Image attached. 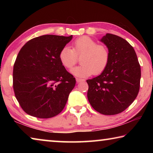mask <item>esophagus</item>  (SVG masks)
<instances>
[{
    "instance_id": "obj_1",
    "label": "esophagus",
    "mask_w": 153,
    "mask_h": 153,
    "mask_svg": "<svg viewBox=\"0 0 153 153\" xmlns=\"http://www.w3.org/2000/svg\"><path fill=\"white\" fill-rule=\"evenodd\" d=\"M84 79H80V78H76V82L77 83H79V82H84Z\"/></svg>"
}]
</instances>
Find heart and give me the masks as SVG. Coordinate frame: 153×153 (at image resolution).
<instances>
[{"label": "heart", "instance_id": "b5f03b06", "mask_svg": "<svg viewBox=\"0 0 153 153\" xmlns=\"http://www.w3.org/2000/svg\"><path fill=\"white\" fill-rule=\"evenodd\" d=\"M79 66L74 67L71 73L78 77H87L92 74L98 75L105 70L109 60V53L105 46L98 45L87 36L77 39L72 45V49L65 46L59 53L61 63L67 69H71L80 56Z\"/></svg>", "mask_w": 153, "mask_h": 153}]
</instances>
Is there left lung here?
<instances>
[{
    "label": "left lung",
    "mask_w": 153,
    "mask_h": 153,
    "mask_svg": "<svg viewBox=\"0 0 153 153\" xmlns=\"http://www.w3.org/2000/svg\"><path fill=\"white\" fill-rule=\"evenodd\" d=\"M109 53L107 67L88 79L87 96L94 110L106 115L126 109L138 94L141 69L134 48L120 36L107 33L100 40Z\"/></svg>",
    "instance_id": "obj_1"
}]
</instances>
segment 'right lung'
I'll return each instance as SVG.
<instances>
[{
	"mask_svg": "<svg viewBox=\"0 0 153 153\" xmlns=\"http://www.w3.org/2000/svg\"><path fill=\"white\" fill-rule=\"evenodd\" d=\"M73 36L45 35L21 48L13 66L15 97L25 113L38 118L57 115L65 106L76 79L59 61Z\"/></svg>",
	"mask_w": 153,
	"mask_h": 153,
	"instance_id": "1",
	"label": "right lung"
}]
</instances>
